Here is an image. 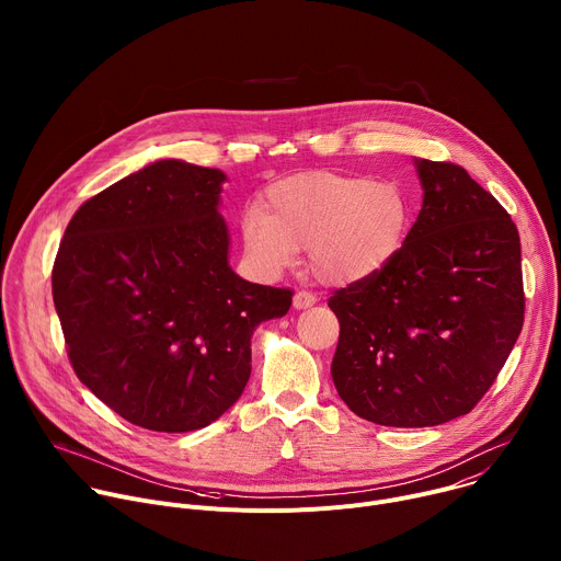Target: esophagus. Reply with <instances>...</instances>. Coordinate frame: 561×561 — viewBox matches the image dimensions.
Here are the masks:
<instances>
[{
	"instance_id": "esophagus-1",
	"label": "esophagus",
	"mask_w": 561,
	"mask_h": 561,
	"mask_svg": "<svg viewBox=\"0 0 561 561\" xmlns=\"http://www.w3.org/2000/svg\"><path fill=\"white\" fill-rule=\"evenodd\" d=\"M314 301H317V297L312 293H308V290H297L295 297H293V306L297 310H306V308L314 306Z\"/></svg>"
}]
</instances>
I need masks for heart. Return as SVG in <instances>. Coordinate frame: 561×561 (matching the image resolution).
Wrapping results in <instances>:
<instances>
[{
  "instance_id": "obj_1",
  "label": "heart",
  "mask_w": 561,
  "mask_h": 561,
  "mask_svg": "<svg viewBox=\"0 0 561 561\" xmlns=\"http://www.w3.org/2000/svg\"><path fill=\"white\" fill-rule=\"evenodd\" d=\"M411 221V195L399 182L304 173L275 182L264 208L244 210L239 230L260 275H282L306 249L319 282L346 286L381 273L402 251Z\"/></svg>"
}]
</instances>
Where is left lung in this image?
Returning <instances> with one entry per match:
<instances>
[{
	"label": "left lung",
	"mask_w": 561,
	"mask_h": 561,
	"mask_svg": "<svg viewBox=\"0 0 561 561\" xmlns=\"http://www.w3.org/2000/svg\"><path fill=\"white\" fill-rule=\"evenodd\" d=\"M422 210L397 257L335 290L331 375L362 420L424 428L474 409L524 324L519 232L461 167L415 159Z\"/></svg>",
	"instance_id": "1"
}]
</instances>
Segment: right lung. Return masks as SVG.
I'll return each mask as SVG.
<instances>
[{"mask_svg":"<svg viewBox=\"0 0 561 561\" xmlns=\"http://www.w3.org/2000/svg\"><path fill=\"white\" fill-rule=\"evenodd\" d=\"M226 175L159 159L79 206L53 266L70 364L126 422L188 433L221 417L251 377V337L293 290L228 264Z\"/></svg>","mask_w":561,"mask_h":561,"instance_id":"add662e5","label":"right lung"}]
</instances>
